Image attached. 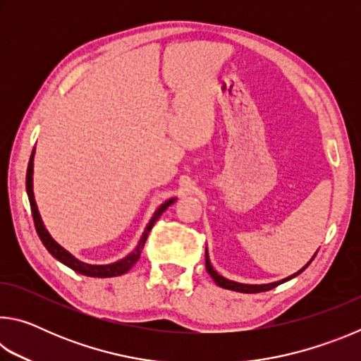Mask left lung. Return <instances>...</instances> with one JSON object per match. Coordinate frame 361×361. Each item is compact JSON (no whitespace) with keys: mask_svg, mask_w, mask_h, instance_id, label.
<instances>
[{"mask_svg":"<svg viewBox=\"0 0 361 361\" xmlns=\"http://www.w3.org/2000/svg\"><path fill=\"white\" fill-rule=\"evenodd\" d=\"M317 252H319V250H317ZM317 255V253H315ZM315 255H314V258H315ZM314 258L310 259L307 264H305L301 271H298L296 274H293V276H290V277H286V279H283V280H280V282H274V283H264V285H247V283H239V282H232V280H228V279H224L223 276H219V274L215 271V269L212 267V264H210V259H209V253H207V250H205V267H207V272L210 274L212 276V279L215 280V283L218 285V286H221V288H226V290H232V291H239V293H261V291H269V290H272V288H276L277 285H280V283H283V282H286V280H290V279H293V277H296L298 274H301L305 267H307L310 262L314 261Z\"/></svg>","mask_w":361,"mask_h":361,"instance_id":"obj_1","label":"left lung"}]
</instances>
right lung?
Here are the masks:
<instances>
[{"label": "right lung", "mask_w": 361, "mask_h": 361, "mask_svg": "<svg viewBox=\"0 0 361 361\" xmlns=\"http://www.w3.org/2000/svg\"><path fill=\"white\" fill-rule=\"evenodd\" d=\"M33 156H35V149L32 152V157H30V162H28V169H27V194H28V200H30V207H32V215H33V221H35V228L36 232H38L39 239L42 242V245L47 248V252L51 253L54 258L57 261L62 262V264L68 266L73 271L78 272V274H82V276H87V277H116V276H122V274H126L129 269L135 264L140 258V253H142V250L146 243V239H148L149 235V231L152 229V226L159 219V216L162 215L164 212H166L170 205H172L176 199H169L164 202L159 209L156 210L154 215H152L151 221L146 226V229L143 232L142 239H140L137 248L133 250L132 253H129L126 256V258H122L116 262H111V264H87V262H82L76 259L75 256L71 253L66 252L63 247H60L59 243L52 239L51 234H49L47 229L44 228V223H42L41 215L38 212V207H36L35 202V194H33Z\"/></svg>", "instance_id": "obj_1"}]
</instances>
